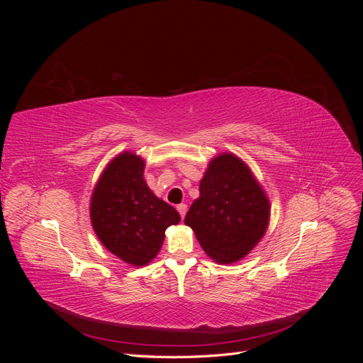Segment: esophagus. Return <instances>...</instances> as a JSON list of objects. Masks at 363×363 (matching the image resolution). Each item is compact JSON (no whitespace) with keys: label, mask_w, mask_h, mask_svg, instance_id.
Listing matches in <instances>:
<instances>
[{"label":"esophagus","mask_w":363,"mask_h":363,"mask_svg":"<svg viewBox=\"0 0 363 363\" xmlns=\"http://www.w3.org/2000/svg\"><path fill=\"white\" fill-rule=\"evenodd\" d=\"M177 211H179V213H180L182 219H183V218H184V215H186V212H188V206H186L184 203H182V204H179V206H177Z\"/></svg>","instance_id":"34e87169"}]
</instances>
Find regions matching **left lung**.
Returning a JSON list of instances; mask_svg holds the SVG:
<instances>
[{"label": "left lung", "instance_id": "1", "mask_svg": "<svg viewBox=\"0 0 363 363\" xmlns=\"http://www.w3.org/2000/svg\"><path fill=\"white\" fill-rule=\"evenodd\" d=\"M271 204L248 164L233 152H219L207 164L200 196L184 224L216 263L242 260L267 233Z\"/></svg>", "mask_w": 363, "mask_h": 363}]
</instances>
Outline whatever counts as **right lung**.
<instances>
[{
    "mask_svg": "<svg viewBox=\"0 0 363 363\" xmlns=\"http://www.w3.org/2000/svg\"><path fill=\"white\" fill-rule=\"evenodd\" d=\"M145 160L123 151L106 164L91 196V223L100 242L123 262L145 267L180 223L172 206L155 195L144 179Z\"/></svg>",
    "mask_w": 363,
    "mask_h": 363,
    "instance_id": "obj_1",
    "label": "right lung"
}]
</instances>
